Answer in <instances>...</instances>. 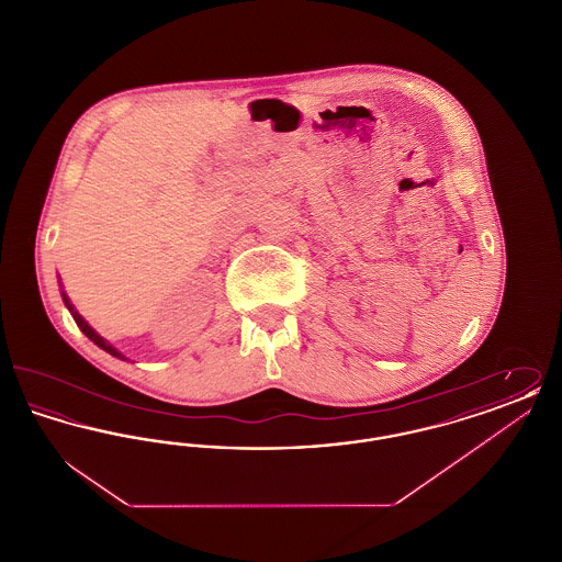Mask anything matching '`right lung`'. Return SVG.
Masks as SVG:
<instances>
[{
    "label": "right lung",
    "mask_w": 562,
    "mask_h": 562,
    "mask_svg": "<svg viewBox=\"0 0 562 562\" xmlns=\"http://www.w3.org/2000/svg\"><path fill=\"white\" fill-rule=\"evenodd\" d=\"M60 294H63V301H65V305H67V310H69V312H71V316H74V321H76V324H78V326H80L81 333H83V335H86V337H88V339H90V341H94V344H97V346H99V348L105 349V351H109V353H111V356H115V358H122V360H126V358H124V356H122V353H120V351H117V349L113 348V346H111V344H108V341H105V339H103V337H101V335H99V333H97V330H94V328H92V326H90V324H88V322H86V321H83V318H81L80 314H78V312H76V307H74V305H71V301H69V296H67V294H65V293H60Z\"/></svg>",
    "instance_id": "right-lung-1"
}]
</instances>
